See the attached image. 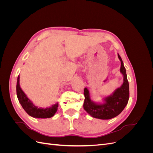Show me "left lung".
<instances>
[{"instance_id":"left-lung-1","label":"left lung","mask_w":153,"mask_h":153,"mask_svg":"<svg viewBox=\"0 0 153 153\" xmlns=\"http://www.w3.org/2000/svg\"><path fill=\"white\" fill-rule=\"evenodd\" d=\"M117 55L121 61L120 72L123 75L122 85L115 89L112 94L104 98L103 103H98L92 101L91 99L89 90L86 87L84 89V108L92 117L100 119L114 118L121 114L128 104L129 97V83L122 59L119 53Z\"/></svg>"}]
</instances>
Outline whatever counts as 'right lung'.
I'll return each instance as SVG.
<instances>
[{
	"mask_svg": "<svg viewBox=\"0 0 153 153\" xmlns=\"http://www.w3.org/2000/svg\"><path fill=\"white\" fill-rule=\"evenodd\" d=\"M16 94L18 101L21 104L25 112L30 115L32 117L35 118H50L53 117L57 111L59 104L55 103L50 107L48 108H38V106L34 105L33 103L27 98V95L22 91L20 85V76H18L17 78L16 84Z\"/></svg>",
	"mask_w": 153,
	"mask_h": 153,
	"instance_id": "obj_1",
	"label": "right lung"
}]
</instances>
